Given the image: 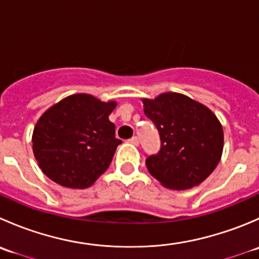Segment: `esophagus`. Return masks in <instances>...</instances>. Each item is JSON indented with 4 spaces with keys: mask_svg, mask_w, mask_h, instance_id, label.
Instances as JSON below:
<instances>
[{
    "mask_svg": "<svg viewBox=\"0 0 259 259\" xmlns=\"http://www.w3.org/2000/svg\"><path fill=\"white\" fill-rule=\"evenodd\" d=\"M129 142L132 143V144H134V145H139V138L133 137L132 139H129Z\"/></svg>",
    "mask_w": 259,
    "mask_h": 259,
    "instance_id": "34e87169",
    "label": "esophagus"
}]
</instances>
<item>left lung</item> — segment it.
Listing matches in <instances>:
<instances>
[{
    "label": "left lung",
    "mask_w": 259,
    "mask_h": 259,
    "mask_svg": "<svg viewBox=\"0 0 259 259\" xmlns=\"http://www.w3.org/2000/svg\"><path fill=\"white\" fill-rule=\"evenodd\" d=\"M144 114L160 135V150L149 155V173L164 187L183 190L210 176L223 151V129L207 106L177 93L144 99Z\"/></svg>",
    "instance_id": "8db88e82"
}]
</instances>
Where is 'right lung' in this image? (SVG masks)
Returning <instances> with one entry per match:
<instances>
[{
  "label": "right lung",
  "instance_id": "add662e5",
  "mask_svg": "<svg viewBox=\"0 0 259 259\" xmlns=\"http://www.w3.org/2000/svg\"><path fill=\"white\" fill-rule=\"evenodd\" d=\"M115 106V101L76 94L44 113L33 129L32 149L46 177L75 189L94 184L121 144L109 120Z\"/></svg>",
  "mask_w": 259,
  "mask_h": 259
}]
</instances>
